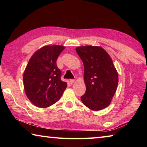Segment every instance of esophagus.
Segmentation results:
<instances>
[{
	"label": "esophagus",
	"instance_id": "1",
	"mask_svg": "<svg viewBox=\"0 0 147 147\" xmlns=\"http://www.w3.org/2000/svg\"><path fill=\"white\" fill-rule=\"evenodd\" d=\"M69 82H70L71 84H73L74 82V79H70V80H69Z\"/></svg>",
	"mask_w": 147,
	"mask_h": 147
}]
</instances>
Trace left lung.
<instances>
[{"label":"left lung","instance_id":"8db88e82","mask_svg":"<svg viewBox=\"0 0 147 147\" xmlns=\"http://www.w3.org/2000/svg\"><path fill=\"white\" fill-rule=\"evenodd\" d=\"M76 53L84 65L85 94L82 103L94 111L108 107L118 85V74L109 54L99 47H78Z\"/></svg>","mask_w":147,"mask_h":147}]
</instances>
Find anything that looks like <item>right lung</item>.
Masks as SVG:
<instances>
[{
    "instance_id": "obj_1",
    "label": "right lung",
    "mask_w": 147,
    "mask_h": 147,
    "mask_svg": "<svg viewBox=\"0 0 147 147\" xmlns=\"http://www.w3.org/2000/svg\"><path fill=\"white\" fill-rule=\"evenodd\" d=\"M65 47L45 46L31 57L23 74L27 97L39 108H47L59 100L67 84L61 81L56 60Z\"/></svg>"
}]
</instances>
